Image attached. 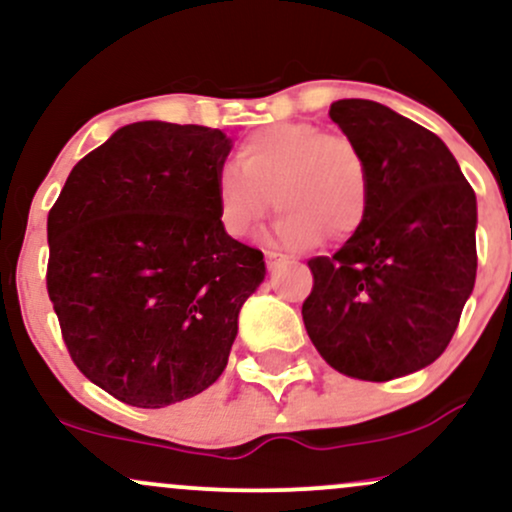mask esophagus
Returning a JSON list of instances; mask_svg holds the SVG:
<instances>
[{
  "mask_svg": "<svg viewBox=\"0 0 512 512\" xmlns=\"http://www.w3.org/2000/svg\"><path fill=\"white\" fill-rule=\"evenodd\" d=\"M264 260H267L269 269H279L281 264L289 262V257L281 255V252H276V250H267V252H264Z\"/></svg>",
  "mask_w": 512,
  "mask_h": 512,
  "instance_id": "1",
  "label": "esophagus"
}]
</instances>
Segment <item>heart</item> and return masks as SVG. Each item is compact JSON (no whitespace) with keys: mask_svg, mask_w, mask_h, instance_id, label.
<instances>
[{"mask_svg":"<svg viewBox=\"0 0 512 512\" xmlns=\"http://www.w3.org/2000/svg\"><path fill=\"white\" fill-rule=\"evenodd\" d=\"M236 161L221 166L214 182L219 221L231 238L250 236L274 204L284 211L276 238L291 248H308L322 236L344 240L366 219V161L342 134L279 122L243 139Z\"/></svg>","mask_w":512,"mask_h":512,"instance_id":"1","label":"heart"}]
</instances>
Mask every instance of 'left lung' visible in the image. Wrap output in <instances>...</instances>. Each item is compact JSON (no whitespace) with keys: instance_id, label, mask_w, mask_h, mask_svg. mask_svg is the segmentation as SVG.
Instances as JSON below:
<instances>
[{"instance_id":"1","label":"left lung","mask_w":512,"mask_h":512,"mask_svg":"<svg viewBox=\"0 0 512 512\" xmlns=\"http://www.w3.org/2000/svg\"><path fill=\"white\" fill-rule=\"evenodd\" d=\"M330 117L366 161L368 209L332 257L308 260L301 313L334 370L385 383L448 349L477 279V197L448 146L395 110L346 98Z\"/></svg>"}]
</instances>
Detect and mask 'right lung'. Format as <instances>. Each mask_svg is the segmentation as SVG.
Wrapping results in <instances>:
<instances>
[{"mask_svg":"<svg viewBox=\"0 0 512 512\" xmlns=\"http://www.w3.org/2000/svg\"><path fill=\"white\" fill-rule=\"evenodd\" d=\"M221 129L134 122L72 168L48 214V296L74 366L158 409L219 380L264 257L223 231Z\"/></svg>","mask_w":512,"mask_h":512,"instance_id":"right-lung-1","label":"right lung"}]
</instances>
